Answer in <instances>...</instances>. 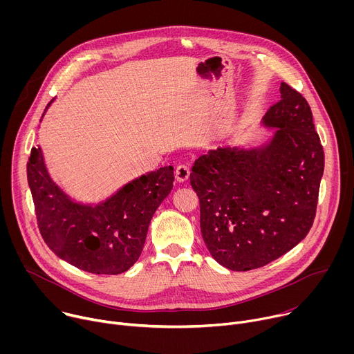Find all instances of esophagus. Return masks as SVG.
Segmentation results:
<instances>
[{"instance_id":"esophagus-1","label":"esophagus","mask_w":354,"mask_h":354,"mask_svg":"<svg viewBox=\"0 0 354 354\" xmlns=\"http://www.w3.org/2000/svg\"><path fill=\"white\" fill-rule=\"evenodd\" d=\"M189 175H190V168L189 165L186 164H180L176 167L175 169V176H176V180L178 182H186L189 179Z\"/></svg>"}]
</instances>
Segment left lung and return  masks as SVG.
I'll use <instances>...</instances> for the list:
<instances>
[{"instance_id": "obj_1", "label": "left lung", "mask_w": 354, "mask_h": 354, "mask_svg": "<svg viewBox=\"0 0 354 354\" xmlns=\"http://www.w3.org/2000/svg\"><path fill=\"white\" fill-rule=\"evenodd\" d=\"M263 123L277 127L261 148H217L198 157L190 185L200 200V228L224 268H262L310 232L325 154L307 99L286 82Z\"/></svg>"}]
</instances>
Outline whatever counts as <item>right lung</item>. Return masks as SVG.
I'll return each mask as SVG.
<instances>
[{"label": "right lung", "instance_id": "right-lung-1", "mask_svg": "<svg viewBox=\"0 0 354 354\" xmlns=\"http://www.w3.org/2000/svg\"><path fill=\"white\" fill-rule=\"evenodd\" d=\"M26 171L43 241L60 259L93 274H120L137 262L149 221L175 180L174 167H164L86 206L50 179L40 147L32 148Z\"/></svg>", "mask_w": 354, "mask_h": 354}]
</instances>
